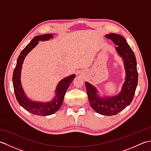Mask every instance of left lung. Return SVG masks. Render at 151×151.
Here are the masks:
<instances>
[{
    "mask_svg": "<svg viewBox=\"0 0 151 151\" xmlns=\"http://www.w3.org/2000/svg\"><path fill=\"white\" fill-rule=\"evenodd\" d=\"M105 37L111 40L117 46L115 50L123 60L126 77L123 87L117 95L101 97L95 86L88 82H85V84L92 109L99 114L111 116L123 110L132 101L137 85L138 73L136 56L125 38L116 34H107Z\"/></svg>",
    "mask_w": 151,
    "mask_h": 151,
    "instance_id": "obj_1",
    "label": "left lung"
}]
</instances>
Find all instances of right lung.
Here are the masks:
<instances>
[{
    "mask_svg": "<svg viewBox=\"0 0 151 151\" xmlns=\"http://www.w3.org/2000/svg\"><path fill=\"white\" fill-rule=\"evenodd\" d=\"M53 34H47L34 37L26 47L21 51L17 60L15 68L13 73V85L16 99L19 104L27 111L37 115H50L55 113L62 106L64 96L69 85L75 78V75H70L60 81L55 89L56 95L53 99L49 102H39L30 100L27 97L22 87L21 74L22 65L27 54L39 43V41H47L53 38Z\"/></svg>",
    "mask_w": 151,
    "mask_h": 151,
    "instance_id": "1",
    "label": "right lung"
}]
</instances>
